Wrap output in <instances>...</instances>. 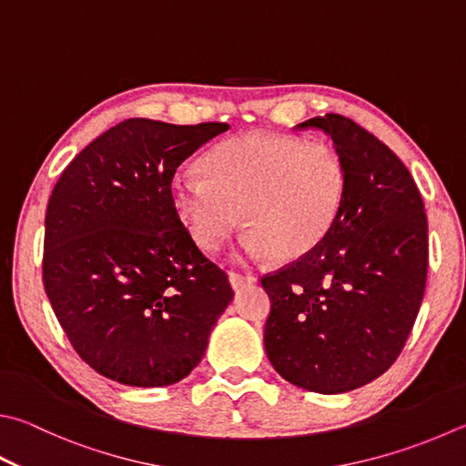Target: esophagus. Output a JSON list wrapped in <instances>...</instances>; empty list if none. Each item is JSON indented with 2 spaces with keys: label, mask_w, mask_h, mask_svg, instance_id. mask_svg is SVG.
<instances>
[{
  "label": "esophagus",
  "mask_w": 466,
  "mask_h": 466,
  "mask_svg": "<svg viewBox=\"0 0 466 466\" xmlns=\"http://www.w3.org/2000/svg\"><path fill=\"white\" fill-rule=\"evenodd\" d=\"M256 276H251V274H239V271H231L229 274V282H231V286H233V289H241V288H245V286H249V284H253L256 282Z\"/></svg>",
  "instance_id": "esophagus-1"
}]
</instances>
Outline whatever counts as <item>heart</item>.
<instances>
[{"instance_id":"b5f03b06","label":"heart","mask_w":466,"mask_h":466,"mask_svg":"<svg viewBox=\"0 0 466 466\" xmlns=\"http://www.w3.org/2000/svg\"><path fill=\"white\" fill-rule=\"evenodd\" d=\"M203 172L178 170L170 197L203 249H218L241 221L243 249L296 261L327 239L347 195V168L335 147L302 137L249 131L225 139L203 160Z\"/></svg>"}]
</instances>
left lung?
<instances>
[{
  "instance_id": "8db88e82",
  "label": "left lung",
  "mask_w": 466,
  "mask_h": 466,
  "mask_svg": "<svg viewBox=\"0 0 466 466\" xmlns=\"http://www.w3.org/2000/svg\"><path fill=\"white\" fill-rule=\"evenodd\" d=\"M296 127L330 136L347 195L319 248L261 278L271 302L263 345L286 381L345 393L388 371L406 345L426 288L428 221L410 170L353 119L327 113Z\"/></svg>"
}]
</instances>
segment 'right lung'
<instances>
[{
    "instance_id": "obj_1",
    "label": "right lung",
    "mask_w": 466,
    "mask_h": 466,
    "mask_svg": "<svg viewBox=\"0 0 466 466\" xmlns=\"http://www.w3.org/2000/svg\"><path fill=\"white\" fill-rule=\"evenodd\" d=\"M227 124L134 117L85 147L52 190L44 289L70 345L96 373L162 388L200 363L233 300L174 208L178 166Z\"/></svg>"
}]
</instances>
